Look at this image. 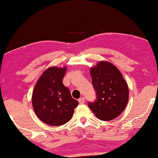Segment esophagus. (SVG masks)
<instances>
[{
    "instance_id": "1",
    "label": "esophagus",
    "mask_w": 158,
    "mask_h": 158,
    "mask_svg": "<svg viewBox=\"0 0 158 158\" xmlns=\"http://www.w3.org/2000/svg\"><path fill=\"white\" fill-rule=\"evenodd\" d=\"M78 102H79L80 104H83V103H84V102H85V98H84V97H81V98H80L79 100H78Z\"/></svg>"
}]
</instances>
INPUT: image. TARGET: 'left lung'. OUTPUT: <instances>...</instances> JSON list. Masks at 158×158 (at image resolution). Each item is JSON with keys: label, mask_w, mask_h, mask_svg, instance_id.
I'll return each mask as SVG.
<instances>
[{"label": "left lung", "mask_w": 158, "mask_h": 158, "mask_svg": "<svg viewBox=\"0 0 158 158\" xmlns=\"http://www.w3.org/2000/svg\"><path fill=\"white\" fill-rule=\"evenodd\" d=\"M93 86L97 100L89 107L99 119L110 121L123 112L129 99L127 83L118 69L106 61H100L91 67Z\"/></svg>", "instance_id": "1"}]
</instances>
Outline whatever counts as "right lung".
I'll return each mask as SVG.
<instances>
[{
    "instance_id": "right-lung-1",
    "label": "right lung",
    "mask_w": 158,
    "mask_h": 158,
    "mask_svg": "<svg viewBox=\"0 0 158 158\" xmlns=\"http://www.w3.org/2000/svg\"><path fill=\"white\" fill-rule=\"evenodd\" d=\"M67 67H50L42 74L32 93V106L37 117L44 124L61 126L72 118L79 102L63 84Z\"/></svg>"
}]
</instances>
